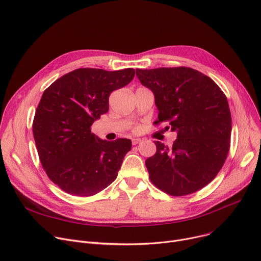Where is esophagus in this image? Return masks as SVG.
I'll use <instances>...</instances> for the list:
<instances>
[{
	"label": "esophagus",
	"mask_w": 261,
	"mask_h": 261,
	"mask_svg": "<svg viewBox=\"0 0 261 261\" xmlns=\"http://www.w3.org/2000/svg\"><path fill=\"white\" fill-rule=\"evenodd\" d=\"M141 143V139L140 138H133L132 139V145L135 146V145H138Z\"/></svg>",
	"instance_id": "esophagus-1"
}]
</instances>
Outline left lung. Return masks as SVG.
Instances as JSON below:
<instances>
[{
  "instance_id": "8db88e82",
  "label": "left lung",
  "mask_w": 261,
  "mask_h": 261,
  "mask_svg": "<svg viewBox=\"0 0 261 261\" xmlns=\"http://www.w3.org/2000/svg\"><path fill=\"white\" fill-rule=\"evenodd\" d=\"M136 76L154 93L156 124L169 122L177 133L170 148L155 141L156 154L146 160L152 183L172 196L199 191L216 178L230 149L232 123L225 93L191 67L136 68Z\"/></svg>"
}]
</instances>
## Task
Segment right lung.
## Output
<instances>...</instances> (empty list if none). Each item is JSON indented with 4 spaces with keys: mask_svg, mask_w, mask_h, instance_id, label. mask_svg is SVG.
Here are the masks:
<instances>
[{
    "mask_svg": "<svg viewBox=\"0 0 261 261\" xmlns=\"http://www.w3.org/2000/svg\"><path fill=\"white\" fill-rule=\"evenodd\" d=\"M134 75L133 68H78L43 91L33 136L42 168L65 193L89 197L115 180L131 140H103L90 127L108 111L110 93L129 84Z\"/></svg>",
    "mask_w": 261,
    "mask_h": 261,
    "instance_id": "1",
    "label": "right lung"
}]
</instances>
